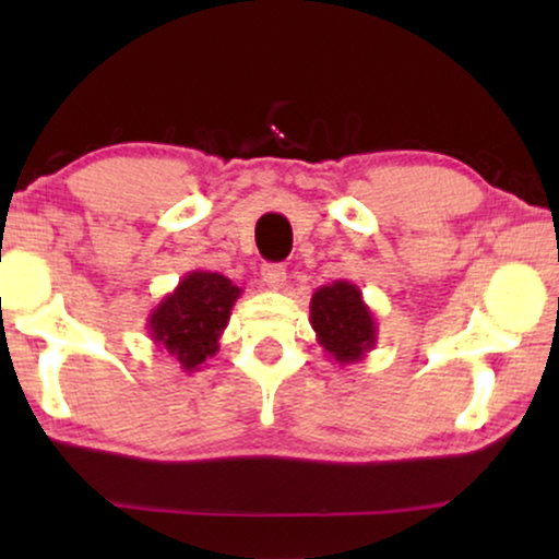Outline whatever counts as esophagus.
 I'll return each instance as SVG.
<instances>
[{"mask_svg": "<svg viewBox=\"0 0 559 559\" xmlns=\"http://www.w3.org/2000/svg\"><path fill=\"white\" fill-rule=\"evenodd\" d=\"M262 282L270 289H282L287 282V272L282 264H264L262 266Z\"/></svg>", "mask_w": 559, "mask_h": 559, "instance_id": "1", "label": "esophagus"}]
</instances>
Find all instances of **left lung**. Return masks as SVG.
Returning a JSON list of instances; mask_svg holds the SVG:
<instances>
[{"label":"left lung","instance_id":"8db88e82","mask_svg":"<svg viewBox=\"0 0 559 559\" xmlns=\"http://www.w3.org/2000/svg\"><path fill=\"white\" fill-rule=\"evenodd\" d=\"M310 325L335 364H358L377 346L379 325L354 282L335 280L312 293Z\"/></svg>","mask_w":559,"mask_h":559}]
</instances>
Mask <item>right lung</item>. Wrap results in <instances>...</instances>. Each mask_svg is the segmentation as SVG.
<instances>
[{
  "label": "right lung",
  "instance_id": "obj_1",
  "mask_svg": "<svg viewBox=\"0 0 559 559\" xmlns=\"http://www.w3.org/2000/svg\"><path fill=\"white\" fill-rule=\"evenodd\" d=\"M241 287L218 272H188L147 318L152 343L167 350L186 373L201 371L216 356Z\"/></svg>",
  "mask_w": 559,
  "mask_h": 559
}]
</instances>
